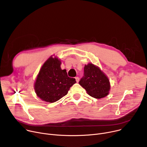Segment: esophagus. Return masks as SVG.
<instances>
[{"mask_svg": "<svg viewBox=\"0 0 147 147\" xmlns=\"http://www.w3.org/2000/svg\"><path fill=\"white\" fill-rule=\"evenodd\" d=\"M75 79H76V82H78L79 81V78H78V77H75Z\"/></svg>", "mask_w": 147, "mask_h": 147, "instance_id": "34e87169", "label": "esophagus"}]
</instances>
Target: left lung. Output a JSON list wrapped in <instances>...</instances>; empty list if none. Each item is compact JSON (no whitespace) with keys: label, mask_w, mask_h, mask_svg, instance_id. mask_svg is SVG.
Segmentation results:
<instances>
[{"label":"left lung","mask_w":147,"mask_h":147,"mask_svg":"<svg viewBox=\"0 0 147 147\" xmlns=\"http://www.w3.org/2000/svg\"><path fill=\"white\" fill-rule=\"evenodd\" d=\"M87 93L96 99L107 96L111 90L108 77L99 67L91 63L84 66V76L79 82Z\"/></svg>","instance_id":"8db88e82"}]
</instances>
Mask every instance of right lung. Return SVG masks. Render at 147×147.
Listing matches in <instances>:
<instances>
[{
	"label": "right lung",
	"mask_w": 147,
	"mask_h": 147,
	"mask_svg": "<svg viewBox=\"0 0 147 147\" xmlns=\"http://www.w3.org/2000/svg\"><path fill=\"white\" fill-rule=\"evenodd\" d=\"M61 63L58 57L51 56L42 66L34 83L35 92L42 100L56 102L76 82L75 78L68 77L66 70L61 69Z\"/></svg>",
	"instance_id": "right-lung-1"
}]
</instances>
